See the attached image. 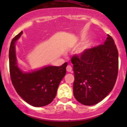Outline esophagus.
<instances>
[{"label": "esophagus", "mask_w": 127, "mask_h": 127, "mask_svg": "<svg viewBox=\"0 0 127 127\" xmlns=\"http://www.w3.org/2000/svg\"><path fill=\"white\" fill-rule=\"evenodd\" d=\"M72 70V67L70 65H68L67 66V67H66V71L68 72H71Z\"/></svg>", "instance_id": "esophagus-1"}]
</instances>
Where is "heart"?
I'll return each mask as SVG.
<instances>
[{
	"mask_svg": "<svg viewBox=\"0 0 127 127\" xmlns=\"http://www.w3.org/2000/svg\"><path fill=\"white\" fill-rule=\"evenodd\" d=\"M93 45V43L92 41L87 42V43H85V44L83 45L80 48H79V49L77 50V54L78 55L80 56L84 55H85V53L92 48Z\"/></svg>",
	"mask_w": 127,
	"mask_h": 127,
	"instance_id": "obj_1",
	"label": "heart"
}]
</instances>
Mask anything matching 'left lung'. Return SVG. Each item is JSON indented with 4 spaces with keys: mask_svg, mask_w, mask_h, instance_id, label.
I'll use <instances>...</instances> for the list:
<instances>
[{
    "mask_svg": "<svg viewBox=\"0 0 127 127\" xmlns=\"http://www.w3.org/2000/svg\"><path fill=\"white\" fill-rule=\"evenodd\" d=\"M74 73L73 93L80 103L93 106L112 91L118 74L119 54L112 37L84 55L71 58Z\"/></svg>",
    "mask_w": 127,
    "mask_h": 127,
    "instance_id": "1",
    "label": "left lung"
}]
</instances>
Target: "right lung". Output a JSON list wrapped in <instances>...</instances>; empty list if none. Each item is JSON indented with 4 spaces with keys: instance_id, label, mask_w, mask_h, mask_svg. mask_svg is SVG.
Here are the masks:
<instances>
[{
    "instance_id": "1",
    "label": "right lung",
    "mask_w": 127,
    "mask_h": 127,
    "mask_svg": "<svg viewBox=\"0 0 127 127\" xmlns=\"http://www.w3.org/2000/svg\"><path fill=\"white\" fill-rule=\"evenodd\" d=\"M19 33L11 40L9 49V65L11 80L18 94L34 107H42L52 103L58 88L66 75L67 63L61 66H47L31 72H23L19 68L15 45L22 35Z\"/></svg>"
}]
</instances>
